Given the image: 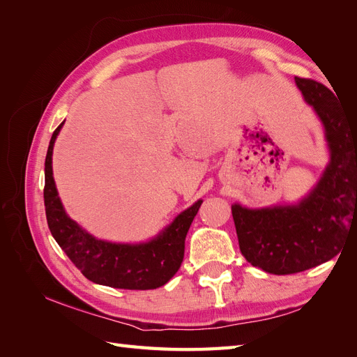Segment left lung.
<instances>
[{
    "label": "left lung",
    "mask_w": 357,
    "mask_h": 357,
    "mask_svg": "<svg viewBox=\"0 0 357 357\" xmlns=\"http://www.w3.org/2000/svg\"><path fill=\"white\" fill-rule=\"evenodd\" d=\"M305 101L325 125L331 164L317 188L298 205L250 210L232 205L238 244L253 266L287 275L317 266L341 252L357 229V117L312 79L295 77Z\"/></svg>",
    "instance_id": "left-lung-1"
}]
</instances>
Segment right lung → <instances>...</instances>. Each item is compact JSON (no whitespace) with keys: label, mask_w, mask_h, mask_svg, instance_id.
<instances>
[{"label":"right lung","mask_w":357,"mask_h":357,"mask_svg":"<svg viewBox=\"0 0 357 357\" xmlns=\"http://www.w3.org/2000/svg\"><path fill=\"white\" fill-rule=\"evenodd\" d=\"M63 122L53 131L45 162V207L49 229L70 261L96 284L147 290L164 286L185 256V238L201 207L199 199L178 214L168 228L146 244H113L93 238L63 210L52 172V152Z\"/></svg>","instance_id":"obj_1"}]
</instances>
